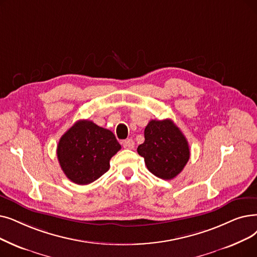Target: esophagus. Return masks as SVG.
Listing matches in <instances>:
<instances>
[{"instance_id": "34e87169", "label": "esophagus", "mask_w": 257, "mask_h": 257, "mask_svg": "<svg viewBox=\"0 0 257 257\" xmlns=\"http://www.w3.org/2000/svg\"><path fill=\"white\" fill-rule=\"evenodd\" d=\"M122 147L125 149H133L135 148V141L132 139H127L122 142Z\"/></svg>"}]
</instances>
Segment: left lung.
Listing matches in <instances>:
<instances>
[{
    "label": "left lung",
    "instance_id": "left-lung-1",
    "mask_svg": "<svg viewBox=\"0 0 257 257\" xmlns=\"http://www.w3.org/2000/svg\"><path fill=\"white\" fill-rule=\"evenodd\" d=\"M145 142L138 147L148 170L163 180L180 174L190 158L189 145L171 119H152L145 128Z\"/></svg>",
    "mask_w": 257,
    "mask_h": 257
}]
</instances>
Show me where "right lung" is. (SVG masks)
<instances>
[{
	"label": "right lung",
	"instance_id": "1",
	"mask_svg": "<svg viewBox=\"0 0 257 257\" xmlns=\"http://www.w3.org/2000/svg\"><path fill=\"white\" fill-rule=\"evenodd\" d=\"M119 149L110 130L80 119L62 136L57 154L65 175L77 185H87L109 170V162Z\"/></svg>",
	"mask_w": 257,
	"mask_h": 257
}]
</instances>
